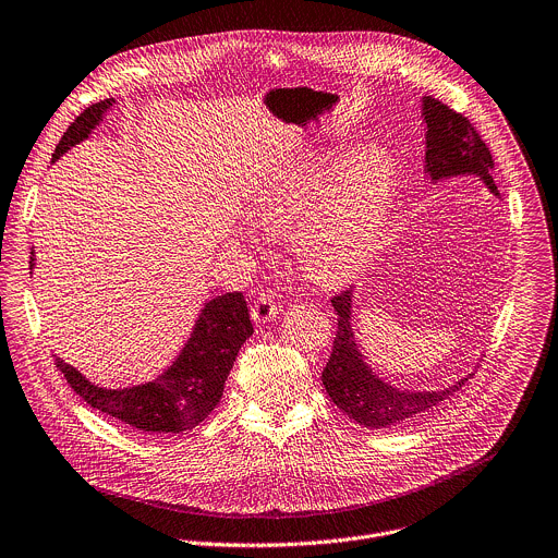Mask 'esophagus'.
I'll return each instance as SVG.
<instances>
[{"instance_id": "34e87169", "label": "esophagus", "mask_w": 558, "mask_h": 558, "mask_svg": "<svg viewBox=\"0 0 558 558\" xmlns=\"http://www.w3.org/2000/svg\"><path fill=\"white\" fill-rule=\"evenodd\" d=\"M278 315V302L269 293H260L252 304L254 322H269Z\"/></svg>"}]
</instances>
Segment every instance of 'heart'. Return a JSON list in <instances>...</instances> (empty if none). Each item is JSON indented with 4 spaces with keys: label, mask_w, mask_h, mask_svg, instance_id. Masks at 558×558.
Instances as JSON below:
<instances>
[{
    "label": "heart",
    "mask_w": 558,
    "mask_h": 558,
    "mask_svg": "<svg viewBox=\"0 0 558 558\" xmlns=\"http://www.w3.org/2000/svg\"><path fill=\"white\" fill-rule=\"evenodd\" d=\"M343 161L330 159L317 172L271 179L252 208L254 221L271 234L291 232L314 215L300 232L298 252L304 269L322 282L343 280L373 254L397 189V166L386 148H365L348 166Z\"/></svg>",
    "instance_id": "1"
}]
</instances>
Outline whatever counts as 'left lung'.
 <instances>
[{"mask_svg": "<svg viewBox=\"0 0 558 558\" xmlns=\"http://www.w3.org/2000/svg\"><path fill=\"white\" fill-rule=\"evenodd\" d=\"M423 118L427 122L425 161L432 179L466 172L477 174L488 185V191L499 197L490 177L493 155L469 118L434 96L423 98ZM330 302L337 311V335L322 373V384L330 401L359 425L369 429L408 425L445 403L466 384V379H460L456 386L438 392H408L388 386L373 373V367H367L354 343L350 328L352 291L345 289Z\"/></svg>", "mask_w": 558, "mask_h": 558, "instance_id": "8db88e82", "label": "left lung"}]
</instances>
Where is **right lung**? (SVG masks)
<instances>
[{
  "label": "right lung",
  "mask_w": 558,
  "mask_h": 558,
  "mask_svg": "<svg viewBox=\"0 0 558 558\" xmlns=\"http://www.w3.org/2000/svg\"><path fill=\"white\" fill-rule=\"evenodd\" d=\"M113 98L87 107L63 133L52 161L83 142L113 105ZM35 252H31V269ZM254 332L247 302L241 291L206 302L189 343L155 381L124 390H105L89 384L76 367L57 356V367L70 388L94 410L150 434H179L197 427L221 401L223 386L245 339Z\"/></svg>",
  "instance_id": "right-lung-1"
}]
</instances>
